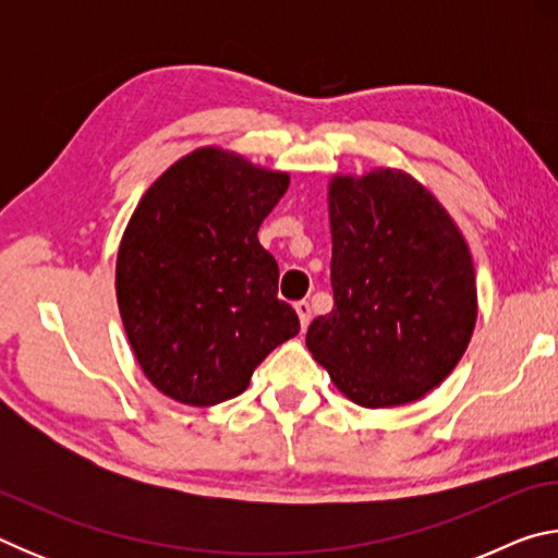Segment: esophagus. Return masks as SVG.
<instances>
[{
	"label": "esophagus",
	"mask_w": 558,
	"mask_h": 558,
	"mask_svg": "<svg viewBox=\"0 0 558 558\" xmlns=\"http://www.w3.org/2000/svg\"><path fill=\"white\" fill-rule=\"evenodd\" d=\"M295 313H298V317H300V327L307 329L310 319H313V307H310V302H307V300L295 302Z\"/></svg>",
	"instance_id": "esophagus-1"
}]
</instances>
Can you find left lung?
I'll return each mask as SVG.
<instances>
[{
    "mask_svg": "<svg viewBox=\"0 0 558 558\" xmlns=\"http://www.w3.org/2000/svg\"><path fill=\"white\" fill-rule=\"evenodd\" d=\"M332 292L307 349L364 409L411 403L465 354L477 317L468 243L415 179L376 169L329 186Z\"/></svg>",
    "mask_w": 558,
    "mask_h": 558,
    "instance_id": "left-lung-1",
    "label": "left lung"
}]
</instances>
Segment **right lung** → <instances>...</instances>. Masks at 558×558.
<instances>
[{
    "instance_id": "obj_1",
    "label": "right lung",
    "mask_w": 558,
    "mask_h": 558,
    "mask_svg": "<svg viewBox=\"0 0 558 558\" xmlns=\"http://www.w3.org/2000/svg\"><path fill=\"white\" fill-rule=\"evenodd\" d=\"M288 184V174L204 147L169 167L132 214L118 307L145 376L169 399H233L300 332L295 310L278 300V263L258 243Z\"/></svg>"
}]
</instances>
